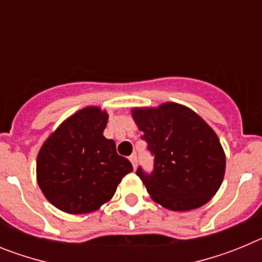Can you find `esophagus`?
I'll return each instance as SVG.
<instances>
[{"instance_id": "obj_1", "label": "esophagus", "mask_w": 262, "mask_h": 262, "mask_svg": "<svg viewBox=\"0 0 262 262\" xmlns=\"http://www.w3.org/2000/svg\"><path fill=\"white\" fill-rule=\"evenodd\" d=\"M129 161H131L134 169H135L136 165H138V156H136V155H131V156H129Z\"/></svg>"}]
</instances>
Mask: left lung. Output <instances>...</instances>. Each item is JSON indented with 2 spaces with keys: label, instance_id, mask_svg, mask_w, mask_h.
<instances>
[{
  "label": "left lung",
  "instance_id": "8db88e82",
  "mask_svg": "<svg viewBox=\"0 0 262 262\" xmlns=\"http://www.w3.org/2000/svg\"><path fill=\"white\" fill-rule=\"evenodd\" d=\"M131 113L155 156L151 173L142 166L136 170L152 200L172 211H189L209 202L226 170V155L214 129L193 110L174 102Z\"/></svg>",
  "mask_w": 262,
  "mask_h": 262
}]
</instances>
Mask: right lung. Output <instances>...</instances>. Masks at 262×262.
I'll return each mask as SVG.
<instances>
[{
    "instance_id": "right-lung-1",
    "label": "right lung",
    "mask_w": 262,
    "mask_h": 262,
    "mask_svg": "<svg viewBox=\"0 0 262 262\" xmlns=\"http://www.w3.org/2000/svg\"><path fill=\"white\" fill-rule=\"evenodd\" d=\"M107 119V113L96 106L81 108L41 145L36 160L38 185L61 211H96L133 172L128 160L117 154L114 140L103 136Z\"/></svg>"
}]
</instances>
